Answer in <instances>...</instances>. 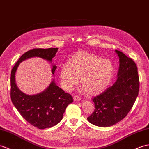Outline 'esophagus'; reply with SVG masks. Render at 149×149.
<instances>
[{
    "instance_id": "obj_1",
    "label": "esophagus",
    "mask_w": 149,
    "mask_h": 149,
    "mask_svg": "<svg viewBox=\"0 0 149 149\" xmlns=\"http://www.w3.org/2000/svg\"><path fill=\"white\" fill-rule=\"evenodd\" d=\"M73 100L74 101H80L81 100V99L80 97L78 96V95H74L73 97Z\"/></svg>"
}]
</instances>
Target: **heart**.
<instances>
[{"label": "heart", "mask_w": 149, "mask_h": 149, "mask_svg": "<svg viewBox=\"0 0 149 149\" xmlns=\"http://www.w3.org/2000/svg\"><path fill=\"white\" fill-rule=\"evenodd\" d=\"M114 72L111 61L87 52H80L72 55L69 64L62 66L59 78L62 87L69 91L77 85L78 78L88 95L103 92L110 84Z\"/></svg>", "instance_id": "b5f03b06"}]
</instances>
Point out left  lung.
<instances>
[{
    "label": "left lung",
    "mask_w": 149,
    "mask_h": 149,
    "mask_svg": "<svg viewBox=\"0 0 149 149\" xmlns=\"http://www.w3.org/2000/svg\"><path fill=\"white\" fill-rule=\"evenodd\" d=\"M115 52L119 58L117 80L113 85L92 99L95 110L87 118L89 122L99 127H110L123 119L133 107L139 91L136 64L120 51Z\"/></svg>",
    "instance_id": "left-lung-1"
}]
</instances>
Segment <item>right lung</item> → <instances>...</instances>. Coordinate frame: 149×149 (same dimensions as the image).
Here are the masks:
<instances>
[{
	"mask_svg": "<svg viewBox=\"0 0 149 149\" xmlns=\"http://www.w3.org/2000/svg\"><path fill=\"white\" fill-rule=\"evenodd\" d=\"M58 48H36L25 52L13 67L11 74V98L13 104L22 116L33 126L39 129L49 128L57 125L62 119L69 104L73 101L72 96L56 85L52 80L50 84L40 93L29 95L18 88L15 75L19 64L22 61L32 57H39L52 62ZM57 66L52 64V72Z\"/></svg>",
	"mask_w": 149,
	"mask_h": 149,
	"instance_id": "1",
	"label": "right lung"
}]
</instances>
